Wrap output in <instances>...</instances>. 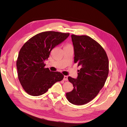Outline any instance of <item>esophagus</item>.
Instances as JSON below:
<instances>
[{"instance_id": "esophagus-1", "label": "esophagus", "mask_w": 127, "mask_h": 127, "mask_svg": "<svg viewBox=\"0 0 127 127\" xmlns=\"http://www.w3.org/2000/svg\"><path fill=\"white\" fill-rule=\"evenodd\" d=\"M64 80H65V81H67V80H68V76H64Z\"/></svg>"}]
</instances>
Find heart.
Returning <instances> with one entry per match:
<instances>
[{
	"label": "heart",
	"mask_w": 127,
	"mask_h": 127,
	"mask_svg": "<svg viewBox=\"0 0 127 127\" xmlns=\"http://www.w3.org/2000/svg\"><path fill=\"white\" fill-rule=\"evenodd\" d=\"M65 47H72V45L70 44H67Z\"/></svg>",
	"instance_id": "heart-1"
}]
</instances>
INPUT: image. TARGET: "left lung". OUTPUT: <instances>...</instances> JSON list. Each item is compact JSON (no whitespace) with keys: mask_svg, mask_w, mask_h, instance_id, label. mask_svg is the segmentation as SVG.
Returning a JSON list of instances; mask_svg holds the SVG:
<instances>
[{"mask_svg":"<svg viewBox=\"0 0 127 127\" xmlns=\"http://www.w3.org/2000/svg\"><path fill=\"white\" fill-rule=\"evenodd\" d=\"M71 36L74 63L81 68L77 78L68 77L74 88L66 93V97L70 103L80 105L92 101L104 85L109 74V60L102 46L90 36Z\"/></svg>","mask_w":127,"mask_h":127,"instance_id":"obj_1","label":"left lung"}]
</instances>
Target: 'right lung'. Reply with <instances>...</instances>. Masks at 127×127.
<instances>
[{
	"label": "right lung",
	"mask_w": 127,
	"mask_h": 127,
	"mask_svg": "<svg viewBox=\"0 0 127 127\" xmlns=\"http://www.w3.org/2000/svg\"><path fill=\"white\" fill-rule=\"evenodd\" d=\"M69 33L55 31L43 32L31 38L21 49L16 66L18 78L23 89L32 96H39L64 76L45 68L44 61L48 59L52 49L62 43Z\"/></svg>",
	"instance_id": "add662e5"
}]
</instances>
